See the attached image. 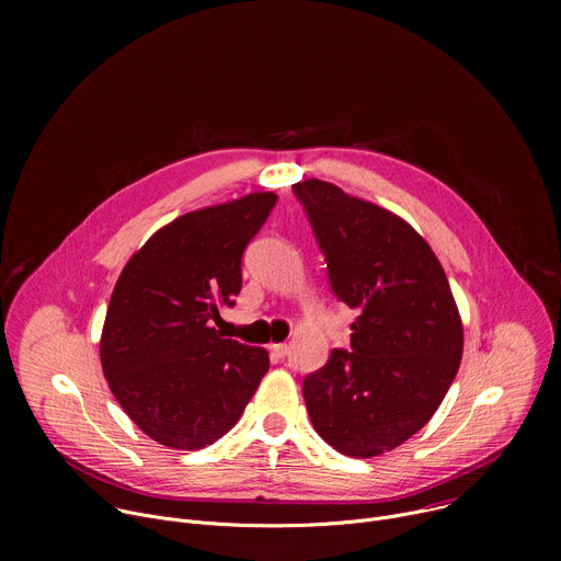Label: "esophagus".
Here are the masks:
<instances>
[{"instance_id": "1", "label": "esophagus", "mask_w": 561, "mask_h": 561, "mask_svg": "<svg viewBox=\"0 0 561 561\" xmlns=\"http://www.w3.org/2000/svg\"><path fill=\"white\" fill-rule=\"evenodd\" d=\"M271 353L277 357V359H284L288 355V344H271Z\"/></svg>"}]
</instances>
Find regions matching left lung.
<instances>
[{
  "label": "left lung",
  "instance_id": "1",
  "mask_svg": "<svg viewBox=\"0 0 561 561\" xmlns=\"http://www.w3.org/2000/svg\"><path fill=\"white\" fill-rule=\"evenodd\" d=\"M324 253L335 297L359 317L351 351L304 377L314 431L348 457H375L415 435L439 409L463 351L446 273L402 217L329 182L293 184Z\"/></svg>",
  "mask_w": 561,
  "mask_h": 561
}]
</instances>
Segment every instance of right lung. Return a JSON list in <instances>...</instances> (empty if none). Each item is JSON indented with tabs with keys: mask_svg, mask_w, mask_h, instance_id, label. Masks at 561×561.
Returning a JSON list of instances; mask_svg holds the SVG:
<instances>
[{
	"mask_svg": "<svg viewBox=\"0 0 561 561\" xmlns=\"http://www.w3.org/2000/svg\"><path fill=\"white\" fill-rule=\"evenodd\" d=\"M277 204L253 193L159 228L124 266L100 342L104 377L154 442L197 450L242 417L268 353L224 340L213 319L242 290V257Z\"/></svg>",
	"mask_w": 561,
	"mask_h": 561,
	"instance_id": "obj_1",
	"label": "right lung"
}]
</instances>
